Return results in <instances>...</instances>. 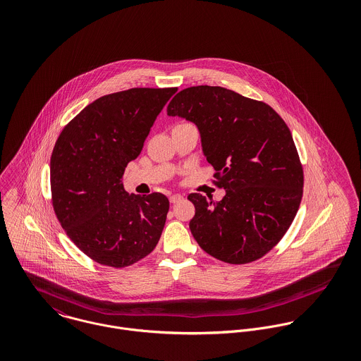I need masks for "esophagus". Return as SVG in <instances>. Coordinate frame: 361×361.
Segmentation results:
<instances>
[{
    "label": "esophagus",
    "mask_w": 361,
    "mask_h": 361,
    "mask_svg": "<svg viewBox=\"0 0 361 361\" xmlns=\"http://www.w3.org/2000/svg\"><path fill=\"white\" fill-rule=\"evenodd\" d=\"M182 199H183V196H182V195H178V193H175V195H172V196L169 197V202H171L172 204H175V203L180 202Z\"/></svg>",
    "instance_id": "esophagus-1"
}]
</instances>
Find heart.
<instances>
[{
    "instance_id": "heart-1",
    "label": "heart",
    "mask_w": 361,
    "mask_h": 361,
    "mask_svg": "<svg viewBox=\"0 0 361 361\" xmlns=\"http://www.w3.org/2000/svg\"><path fill=\"white\" fill-rule=\"evenodd\" d=\"M185 123H186V122H180V123H178V125H185Z\"/></svg>"
}]
</instances>
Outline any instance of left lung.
<instances>
[{
    "label": "left lung",
    "instance_id": "1",
    "mask_svg": "<svg viewBox=\"0 0 361 361\" xmlns=\"http://www.w3.org/2000/svg\"><path fill=\"white\" fill-rule=\"evenodd\" d=\"M169 116L197 125L221 202L200 193L189 228L199 246L219 261L249 264L285 236L303 197L305 173L292 133L268 104L219 86H193L168 104Z\"/></svg>",
    "mask_w": 361,
    "mask_h": 361
}]
</instances>
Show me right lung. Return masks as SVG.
<instances>
[{
	"instance_id": "right-lung-1",
	"label": "right lung",
	"mask_w": 361,
	"mask_h": 361,
	"mask_svg": "<svg viewBox=\"0 0 361 361\" xmlns=\"http://www.w3.org/2000/svg\"><path fill=\"white\" fill-rule=\"evenodd\" d=\"M178 87H133L83 108L59 133L50 162L54 212L69 239L93 261L129 267L157 246L169 200L128 195L126 165L136 159L157 115Z\"/></svg>"
}]
</instances>
